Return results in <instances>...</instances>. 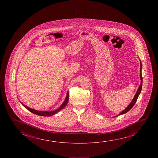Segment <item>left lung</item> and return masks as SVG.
I'll return each instance as SVG.
<instances>
[{
  "label": "left lung",
  "instance_id": "left-lung-1",
  "mask_svg": "<svg viewBox=\"0 0 158 158\" xmlns=\"http://www.w3.org/2000/svg\"><path fill=\"white\" fill-rule=\"evenodd\" d=\"M140 77L141 83H140V85L139 88H138V89L137 90V93H136L135 95L134 96V98H133L132 101L131 102V103L129 104V105L127 106V107L124 109V110H123L121 112V113H119L118 115L114 116V117L118 116L119 115H121V114H126V113H127V112L129 111V110L132 109L133 106L135 105V102L137 101V98H138V96L139 95L140 93L141 90H142V88L143 78L142 76V63L141 62H140Z\"/></svg>",
  "mask_w": 158,
  "mask_h": 158
}]
</instances>
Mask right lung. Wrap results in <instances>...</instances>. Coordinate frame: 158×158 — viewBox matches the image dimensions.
Listing matches in <instances>:
<instances>
[{"mask_svg":"<svg viewBox=\"0 0 158 158\" xmlns=\"http://www.w3.org/2000/svg\"><path fill=\"white\" fill-rule=\"evenodd\" d=\"M68 100H69V93L68 92L67 93V96H66V98H65V100L63 102L62 105L61 106H60V108L56 110H54V111H37V110H35L34 109H31L27 106L24 105L22 102H21V104L23 105L26 109H27L29 110V111L31 112L33 114H36L37 115H39V116H51L52 115H54L55 114H57L58 112L60 111L61 110L64 109L65 106L67 105V104H68Z\"/></svg>","mask_w":158,"mask_h":158,"instance_id":"add662e5","label":"right lung"}]
</instances>
